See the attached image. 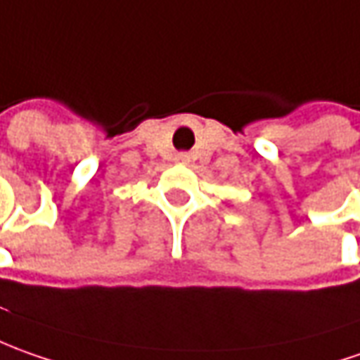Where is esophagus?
<instances>
[{"label": "esophagus", "instance_id": "obj_1", "mask_svg": "<svg viewBox=\"0 0 360 360\" xmlns=\"http://www.w3.org/2000/svg\"><path fill=\"white\" fill-rule=\"evenodd\" d=\"M175 159H177L179 163H189V159H191V157L187 155V153H179V155L175 157Z\"/></svg>", "mask_w": 360, "mask_h": 360}]
</instances>
